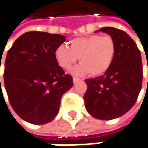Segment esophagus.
Wrapping results in <instances>:
<instances>
[{"mask_svg": "<svg viewBox=\"0 0 148 148\" xmlns=\"http://www.w3.org/2000/svg\"><path fill=\"white\" fill-rule=\"evenodd\" d=\"M79 80H80V79H79V78H77V77H74V78H73V81H74V84L77 83L78 81H79Z\"/></svg>", "mask_w": 148, "mask_h": 148, "instance_id": "obj_1", "label": "esophagus"}]
</instances>
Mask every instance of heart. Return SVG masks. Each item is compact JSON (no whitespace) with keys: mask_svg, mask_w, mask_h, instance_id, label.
Masks as SVG:
<instances>
[{"mask_svg":"<svg viewBox=\"0 0 148 148\" xmlns=\"http://www.w3.org/2000/svg\"><path fill=\"white\" fill-rule=\"evenodd\" d=\"M116 52L115 40L109 35L93 34L79 37L69 42L68 47L59 46L55 51V58L64 69H69L79 58V65L73 74L97 77L105 74L113 64Z\"/></svg>","mask_w":148,"mask_h":148,"instance_id":"1","label":"heart"}]
</instances>
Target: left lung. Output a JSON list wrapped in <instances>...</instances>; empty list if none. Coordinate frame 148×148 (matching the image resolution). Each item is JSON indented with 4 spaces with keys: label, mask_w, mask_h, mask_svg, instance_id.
Returning <instances> with one entry per match:
<instances>
[{
    "label": "left lung",
    "mask_w": 148,
    "mask_h": 148,
    "mask_svg": "<svg viewBox=\"0 0 148 148\" xmlns=\"http://www.w3.org/2000/svg\"><path fill=\"white\" fill-rule=\"evenodd\" d=\"M99 31L115 40L116 56L104 75L84 80L87 90L84 100L92 116L112 120L126 113L137 100L143 77L142 56L136 42L124 31L110 27Z\"/></svg>",
    "instance_id": "left-lung-1"
}]
</instances>
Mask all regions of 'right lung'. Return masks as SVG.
<instances>
[{
  "mask_svg": "<svg viewBox=\"0 0 148 148\" xmlns=\"http://www.w3.org/2000/svg\"><path fill=\"white\" fill-rule=\"evenodd\" d=\"M64 41L63 35L27 32L7 52L4 84L8 100L14 111L29 123L53 121L62 95L73 86L72 76L65 74L55 58L56 49Z\"/></svg>",
  "mask_w": 148,
  "mask_h": 148,
  "instance_id": "1",
  "label": "right lung"
}]
</instances>
